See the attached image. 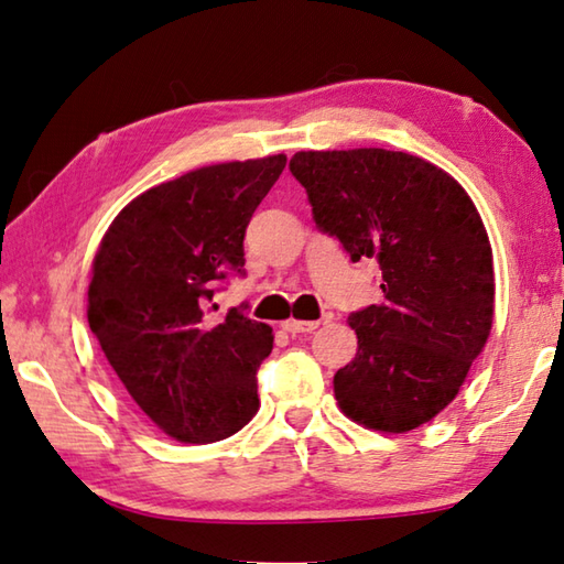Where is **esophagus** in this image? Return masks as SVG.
Instances as JSON below:
<instances>
[{
	"label": "esophagus",
	"instance_id": "obj_1",
	"mask_svg": "<svg viewBox=\"0 0 564 564\" xmlns=\"http://www.w3.org/2000/svg\"><path fill=\"white\" fill-rule=\"evenodd\" d=\"M321 325L317 321H285V323H281V327L285 333H313L315 327Z\"/></svg>",
	"mask_w": 564,
	"mask_h": 564
}]
</instances>
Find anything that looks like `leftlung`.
<instances>
[{
  "label": "left lung",
  "mask_w": 564,
  "mask_h": 564,
  "mask_svg": "<svg viewBox=\"0 0 564 564\" xmlns=\"http://www.w3.org/2000/svg\"><path fill=\"white\" fill-rule=\"evenodd\" d=\"M313 221L382 271V303L350 313L357 355L335 375L352 422L412 432L458 394L494 325V251L460 184L409 152H295Z\"/></svg>",
  "instance_id": "8db88e82"
}]
</instances>
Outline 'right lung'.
<instances>
[{"mask_svg": "<svg viewBox=\"0 0 564 564\" xmlns=\"http://www.w3.org/2000/svg\"><path fill=\"white\" fill-rule=\"evenodd\" d=\"M285 155L199 167L142 192L106 231L88 325L128 394L184 444L237 434L259 412L273 335L241 308L212 323L214 293L243 275V237Z\"/></svg>", "mask_w": 564, "mask_h": 564, "instance_id": "1", "label": "right lung"}]
</instances>
